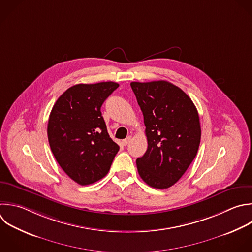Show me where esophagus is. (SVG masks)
<instances>
[{
	"label": "esophagus",
	"mask_w": 252,
	"mask_h": 252,
	"mask_svg": "<svg viewBox=\"0 0 252 252\" xmlns=\"http://www.w3.org/2000/svg\"><path fill=\"white\" fill-rule=\"evenodd\" d=\"M131 139H132V136H128L126 139H124V140H122V145L123 146H127L129 143H130V141H131Z\"/></svg>",
	"instance_id": "34e87169"
}]
</instances>
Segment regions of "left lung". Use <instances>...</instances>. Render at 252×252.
Listing matches in <instances>:
<instances>
[{
	"instance_id": "1",
	"label": "left lung",
	"mask_w": 252,
	"mask_h": 252,
	"mask_svg": "<svg viewBox=\"0 0 252 252\" xmlns=\"http://www.w3.org/2000/svg\"><path fill=\"white\" fill-rule=\"evenodd\" d=\"M144 115L148 149L136 160L141 178L165 189L177 182L195 158L201 140L198 111L191 98L166 81L132 82Z\"/></svg>"
}]
</instances>
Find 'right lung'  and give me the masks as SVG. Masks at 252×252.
<instances>
[{
    "instance_id": "add662e5",
    "label": "right lung",
    "mask_w": 252,
    "mask_h": 252,
    "mask_svg": "<svg viewBox=\"0 0 252 252\" xmlns=\"http://www.w3.org/2000/svg\"><path fill=\"white\" fill-rule=\"evenodd\" d=\"M118 87L114 82L75 85L57 99L49 115L51 151L66 174L80 185L104 177L119 151L100 111Z\"/></svg>"
}]
</instances>
